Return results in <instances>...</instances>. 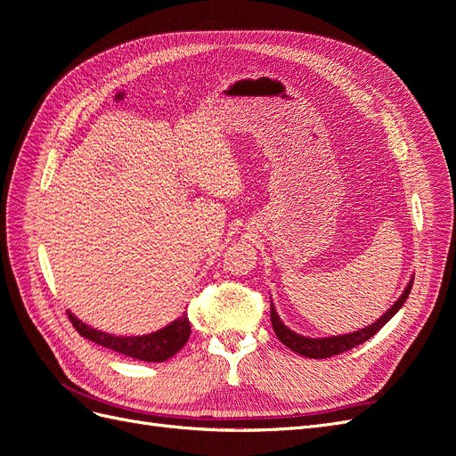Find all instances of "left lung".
Instances as JSON below:
<instances>
[{"instance_id":"8db88e82","label":"left lung","mask_w":456,"mask_h":456,"mask_svg":"<svg viewBox=\"0 0 456 456\" xmlns=\"http://www.w3.org/2000/svg\"><path fill=\"white\" fill-rule=\"evenodd\" d=\"M412 280H415V275H411L409 283L405 285L403 293L399 295V298L394 302V305L386 310L377 322H372L367 327H362L354 330V333H344V335H330V337H305V335H298L295 333L293 329H289L275 310L273 302H272V310H270V317H272V327H273V333L278 337L287 348H291L293 352L310 357V360H325V357L330 355H337L342 352H348L352 348H355L357 344H362L365 340H369L372 335H377L379 330L388 323L392 317L402 310V306L405 305V300L411 293V287H412Z\"/></svg>"}]
</instances>
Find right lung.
Instances as JSON below:
<instances>
[{
    "instance_id": "add662e5",
    "label": "right lung",
    "mask_w": 456,
    "mask_h": 456,
    "mask_svg": "<svg viewBox=\"0 0 456 456\" xmlns=\"http://www.w3.org/2000/svg\"><path fill=\"white\" fill-rule=\"evenodd\" d=\"M68 315H70V320L81 337H86L118 354L134 357V360H141V362H150V363L151 362L159 363V362L169 360V357H173L178 350H181L190 338V320L186 314L176 317L175 322L161 327L159 330H154V333L134 335V337L110 335L101 329H94L84 323L70 310H68Z\"/></svg>"
}]
</instances>
